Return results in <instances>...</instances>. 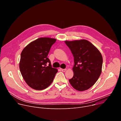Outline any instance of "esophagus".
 Returning a JSON list of instances; mask_svg holds the SVG:
<instances>
[{"label": "esophagus", "mask_w": 121, "mask_h": 121, "mask_svg": "<svg viewBox=\"0 0 121 121\" xmlns=\"http://www.w3.org/2000/svg\"><path fill=\"white\" fill-rule=\"evenodd\" d=\"M61 70L63 72H65V71L67 70V69H61Z\"/></svg>", "instance_id": "1"}]
</instances>
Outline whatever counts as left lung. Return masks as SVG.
Returning a JSON list of instances; mask_svg holds the SVG:
<instances>
[{"mask_svg":"<svg viewBox=\"0 0 121 121\" xmlns=\"http://www.w3.org/2000/svg\"><path fill=\"white\" fill-rule=\"evenodd\" d=\"M74 56V75L69 80L76 90L83 91L89 89L101 73L103 58L99 50L85 39L65 41Z\"/></svg>","mask_w":121,"mask_h":121,"instance_id":"left-lung-1","label":"left lung"}]
</instances>
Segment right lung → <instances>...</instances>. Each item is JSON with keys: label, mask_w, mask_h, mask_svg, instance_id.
I'll return each instance as SVG.
<instances>
[{"label": "right lung", "mask_w": 121, "mask_h": 121, "mask_svg": "<svg viewBox=\"0 0 121 121\" xmlns=\"http://www.w3.org/2000/svg\"><path fill=\"white\" fill-rule=\"evenodd\" d=\"M56 41L54 39L39 38L30 43L21 52L20 70L24 80L33 89L41 90L46 88L58 71L52 68L47 57Z\"/></svg>", "instance_id": "1"}]
</instances>
